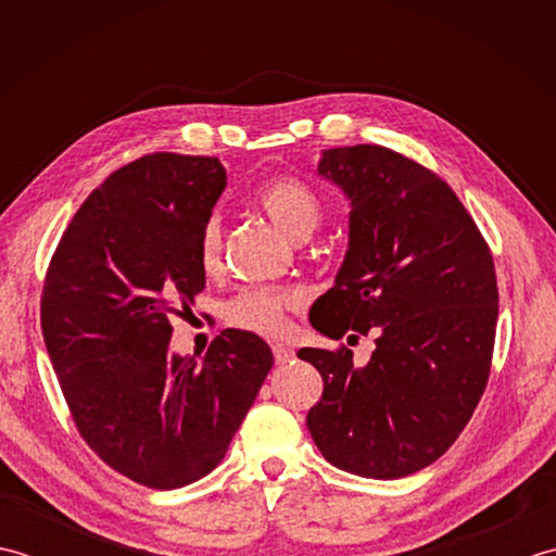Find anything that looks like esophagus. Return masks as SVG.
<instances>
[{
	"mask_svg": "<svg viewBox=\"0 0 556 556\" xmlns=\"http://www.w3.org/2000/svg\"><path fill=\"white\" fill-rule=\"evenodd\" d=\"M271 353H275L277 363H289V361L296 358V351H293L291 346H285V344H275V346H271Z\"/></svg>",
	"mask_w": 556,
	"mask_h": 556,
	"instance_id": "1",
	"label": "esophagus"
}]
</instances>
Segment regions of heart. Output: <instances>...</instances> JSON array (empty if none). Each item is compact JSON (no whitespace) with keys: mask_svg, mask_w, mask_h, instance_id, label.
<instances>
[{"mask_svg":"<svg viewBox=\"0 0 556 556\" xmlns=\"http://www.w3.org/2000/svg\"><path fill=\"white\" fill-rule=\"evenodd\" d=\"M255 205L285 231L291 241H303L320 224L323 210L308 186L291 176H277L257 188ZM222 257V224L210 217L198 236V263L205 271H215ZM301 296L285 287H248L222 305V317L231 327L263 337L281 334L287 313L296 308Z\"/></svg>","mask_w":556,"mask_h":556,"instance_id":"1","label":"heart"}]
</instances>
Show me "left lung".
<instances>
[{
    "label": "left lung",
    "mask_w": 556,
    "mask_h": 556,
    "mask_svg": "<svg viewBox=\"0 0 556 556\" xmlns=\"http://www.w3.org/2000/svg\"><path fill=\"white\" fill-rule=\"evenodd\" d=\"M317 174L351 212L346 257L311 323L329 339L370 329L377 339L363 368L346 346L299 351L325 382L305 425L332 466L404 478L456 442L488 387L500 313L492 253L452 188L394 150H325Z\"/></svg>",
    "instance_id": "obj_1"
}]
</instances>
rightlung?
<instances>
[{
  "instance_id": "add662e5",
  "label": "right lung",
  "mask_w": 556,
  "mask_h": 556,
  "mask_svg": "<svg viewBox=\"0 0 556 556\" xmlns=\"http://www.w3.org/2000/svg\"><path fill=\"white\" fill-rule=\"evenodd\" d=\"M224 186L217 157L126 164L78 207L45 277L42 337L76 428L146 488L217 468L275 363L243 329H224L203 361L169 351V315L205 289L198 236Z\"/></svg>"
}]
</instances>
